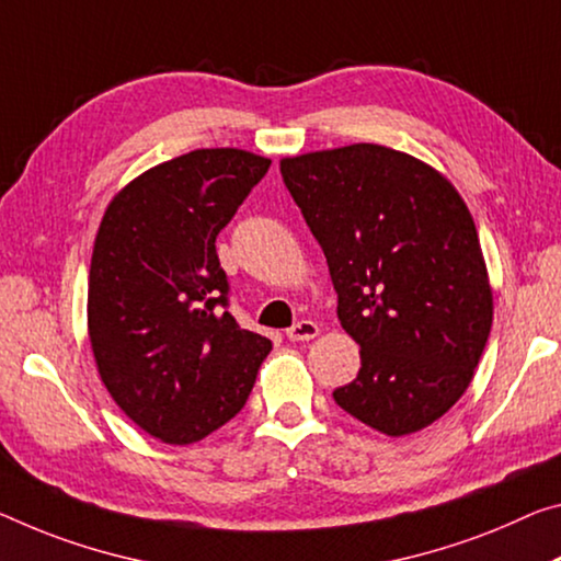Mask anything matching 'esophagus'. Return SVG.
<instances>
[{
  "label": "esophagus",
  "instance_id": "1",
  "mask_svg": "<svg viewBox=\"0 0 561 561\" xmlns=\"http://www.w3.org/2000/svg\"><path fill=\"white\" fill-rule=\"evenodd\" d=\"M317 334H319V327L314 322H309V319H301V322L287 329V336L291 342H309L314 340Z\"/></svg>",
  "mask_w": 561,
  "mask_h": 561
}]
</instances>
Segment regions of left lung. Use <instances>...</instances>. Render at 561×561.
Returning a JSON list of instances; mask_svg holds the SVG:
<instances>
[{
    "instance_id": "obj_1",
    "label": "left lung",
    "mask_w": 561,
    "mask_h": 561,
    "mask_svg": "<svg viewBox=\"0 0 561 561\" xmlns=\"http://www.w3.org/2000/svg\"><path fill=\"white\" fill-rule=\"evenodd\" d=\"M327 256L362 369L334 402L387 437L437 422L467 392L494 301L474 219L447 176L381 145L279 162Z\"/></svg>"
}]
</instances>
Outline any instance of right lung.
Listing matches in <instances>:
<instances>
[{"mask_svg":"<svg viewBox=\"0 0 561 561\" xmlns=\"http://www.w3.org/2000/svg\"><path fill=\"white\" fill-rule=\"evenodd\" d=\"M270 164L244 149H194L131 180L102 217L89 342L106 392L164 444H194L237 416L272 350L225 309L215 247Z\"/></svg>","mask_w":561,"mask_h":561,"instance_id":"right-lung-1","label":"right lung"}]
</instances>
